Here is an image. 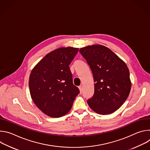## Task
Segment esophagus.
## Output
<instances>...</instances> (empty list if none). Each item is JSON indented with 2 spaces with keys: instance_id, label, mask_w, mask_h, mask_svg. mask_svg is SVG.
<instances>
[{
  "instance_id": "obj_1",
  "label": "esophagus",
  "mask_w": 150,
  "mask_h": 150,
  "mask_svg": "<svg viewBox=\"0 0 150 150\" xmlns=\"http://www.w3.org/2000/svg\"><path fill=\"white\" fill-rule=\"evenodd\" d=\"M79 91L81 93L82 92V90H83V88H82V85H80V86L79 87Z\"/></svg>"
}]
</instances>
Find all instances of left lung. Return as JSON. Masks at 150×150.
I'll return each mask as SVG.
<instances>
[{"instance_id":"left-lung-1","label":"left lung","mask_w":150,"mask_h":150,"mask_svg":"<svg viewBox=\"0 0 150 150\" xmlns=\"http://www.w3.org/2000/svg\"><path fill=\"white\" fill-rule=\"evenodd\" d=\"M79 52L87 60L96 82L94 94L87 100L90 108L102 115L115 112L125 103L131 89L126 64L110 49L100 45L82 47Z\"/></svg>"}]
</instances>
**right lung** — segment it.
<instances>
[{"mask_svg": "<svg viewBox=\"0 0 150 150\" xmlns=\"http://www.w3.org/2000/svg\"><path fill=\"white\" fill-rule=\"evenodd\" d=\"M78 48L60 47L52 51L32 69L29 78L31 98L37 108L52 117L67 114L79 93L73 84L69 65Z\"/></svg>", "mask_w": 150, "mask_h": 150, "instance_id": "add662e5", "label": "right lung"}]
</instances>
